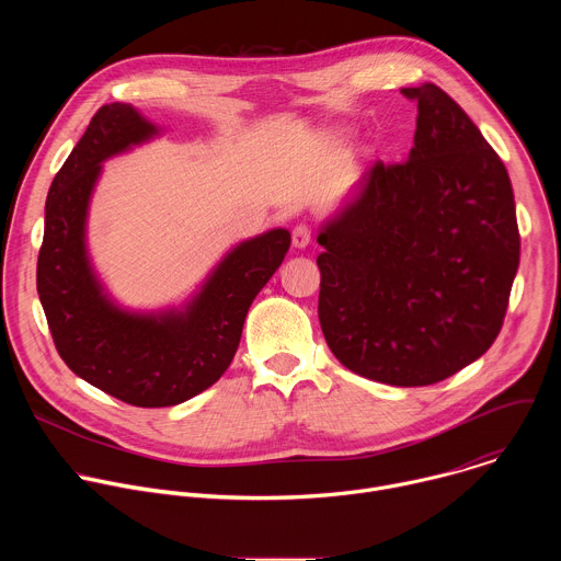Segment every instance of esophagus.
<instances>
[{
	"mask_svg": "<svg viewBox=\"0 0 561 561\" xmlns=\"http://www.w3.org/2000/svg\"><path fill=\"white\" fill-rule=\"evenodd\" d=\"M310 244V228L306 224L295 226L293 230V247L295 249H306Z\"/></svg>",
	"mask_w": 561,
	"mask_h": 561,
	"instance_id": "obj_1",
	"label": "esophagus"
}]
</instances>
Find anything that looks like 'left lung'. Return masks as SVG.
I'll return each mask as SVG.
<instances>
[{
    "label": "left lung",
    "mask_w": 561,
    "mask_h": 561,
    "mask_svg": "<svg viewBox=\"0 0 561 561\" xmlns=\"http://www.w3.org/2000/svg\"><path fill=\"white\" fill-rule=\"evenodd\" d=\"M417 100L409 162H375L322 221L319 324L353 373L428 386L482 357L500 335L519 268L506 167L439 87Z\"/></svg>",
    "instance_id": "obj_1"
}]
</instances>
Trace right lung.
Masks as SVG:
<instances>
[{
    "instance_id": "obj_1",
    "label": "right lung",
    "mask_w": 561,
    "mask_h": 561,
    "mask_svg": "<svg viewBox=\"0 0 561 561\" xmlns=\"http://www.w3.org/2000/svg\"><path fill=\"white\" fill-rule=\"evenodd\" d=\"M162 133L130 104L95 113L50 184L37 260L39 301L66 366L141 409L182 404L226 373L253 299L290 247L286 228H271L234 244L182 304H119L89 251L91 202L104 162Z\"/></svg>"
}]
</instances>
